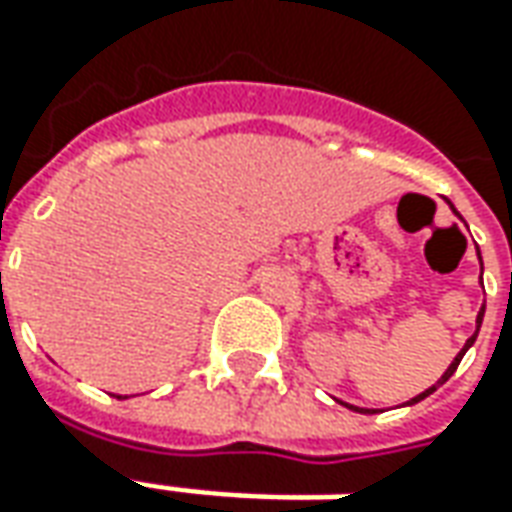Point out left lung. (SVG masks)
Returning <instances> with one entry per match:
<instances>
[{
  "instance_id": "left-lung-1",
  "label": "left lung",
  "mask_w": 512,
  "mask_h": 512,
  "mask_svg": "<svg viewBox=\"0 0 512 512\" xmlns=\"http://www.w3.org/2000/svg\"><path fill=\"white\" fill-rule=\"evenodd\" d=\"M451 210H454V207H451ZM454 212H457V210H454ZM457 215H460V212H457ZM479 263H482V257H479ZM479 280H482V277H479ZM482 316H485V305H482V311H479V316H476V333H479V325H482ZM476 333H474V336H471V339H468V342H465V347H462L460 353H457V358L451 361V367H448L446 373H443V378H440V381H437L434 387L426 389V392H420V395H417V398H412V401H409V403H417V401H423V398H429L431 392H434V389L440 387V384H446L448 378L454 375V370L460 367V361H462V356H465V350H468V347H471V344L476 342ZM344 406H347V409H356V412H364V415H373L370 409H358V406H350V403H344Z\"/></svg>"
}]
</instances>
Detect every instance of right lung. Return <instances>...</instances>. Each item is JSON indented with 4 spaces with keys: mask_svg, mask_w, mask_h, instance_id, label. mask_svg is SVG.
<instances>
[{
    "mask_svg": "<svg viewBox=\"0 0 512 512\" xmlns=\"http://www.w3.org/2000/svg\"><path fill=\"white\" fill-rule=\"evenodd\" d=\"M117 398H120V395H117Z\"/></svg>",
    "mask_w": 512,
    "mask_h": 512,
    "instance_id": "add662e5",
    "label": "right lung"
}]
</instances>
